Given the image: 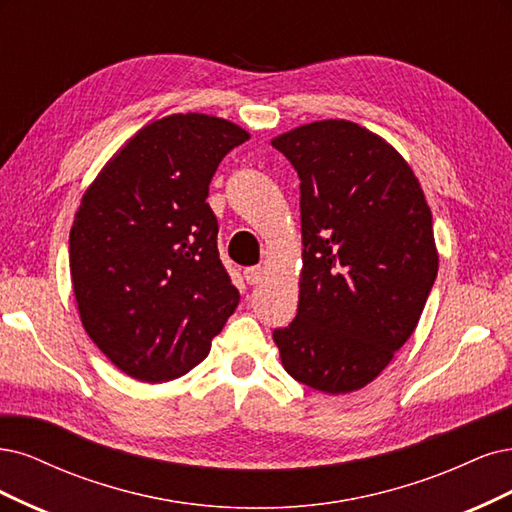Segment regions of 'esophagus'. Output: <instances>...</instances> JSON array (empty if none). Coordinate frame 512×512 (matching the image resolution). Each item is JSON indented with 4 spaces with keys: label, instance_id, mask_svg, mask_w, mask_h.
Masks as SVG:
<instances>
[{
    "label": "esophagus",
    "instance_id": "34e87169",
    "mask_svg": "<svg viewBox=\"0 0 512 512\" xmlns=\"http://www.w3.org/2000/svg\"><path fill=\"white\" fill-rule=\"evenodd\" d=\"M263 274H266V268H261V266H253V268H246L244 270V278H246V283H249V285L261 283Z\"/></svg>",
    "mask_w": 512,
    "mask_h": 512
}]
</instances>
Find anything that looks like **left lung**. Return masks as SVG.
Wrapping results in <instances>:
<instances>
[{
	"label": "left lung",
	"instance_id": "left-lung-1",
	"mask_svg": "<svg viewBox=\"0 0 512 512\" xmlns=\"http://www.w3.org/2000/svg\"><path fill=\"white\" fill-rule=\"evenodd\" d=\"M300 176L298 315L274 329L285 370L332 395L372 383L415 332L438 274L432 210L406 159L353 121L272 140Z\"/></svg>",
	"mask_w": 512,
	"mask_h": 512
}]
</instances>
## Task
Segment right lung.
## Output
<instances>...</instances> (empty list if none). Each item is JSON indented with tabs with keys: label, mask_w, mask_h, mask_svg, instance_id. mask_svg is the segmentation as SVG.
<instances>
[{
	"label": "right lung",
	"mask_w": 512,
	"mask_h": 512,
	"mask_svg": "<svg viewBox=\"0 0 512 512\" xmlns=\"http://www.w3.org/2000/svg\"><path fill=\"white\" fill-rule=\"evenodd\" d=\"M249 131L170 114L131 136L80 200L70 272L82 327L142 383L187 374L210 353L240 293L219 259L208 185Z\"/></svg>",
	"instance_id": "right-lung-1"
}]
</instances>
